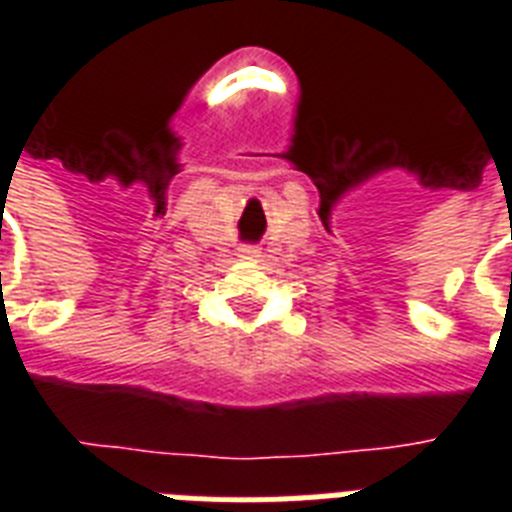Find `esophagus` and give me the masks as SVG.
Returning <instances> with one entry per match:
<instances>
[{
    "label": "esophagus",
    "instance_id": "obj_1",
    "mask_svg": "<svg viewBox=\"0 0 512 512\" xmlns=\"http://www.w3.org/2000/svg\"><path fill=\"white\" fill-rule=\"evenodd\" d=\"M259 248L256 246H241L238 248V256H241V259H259Z\"/></svg>",
    "mask_w": 512,
    "mask_h": 512
}]
</instances>
